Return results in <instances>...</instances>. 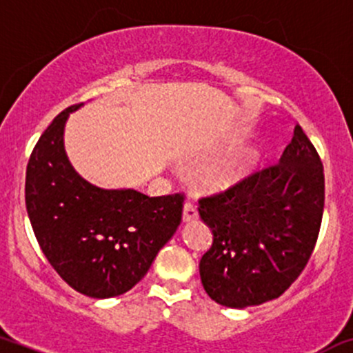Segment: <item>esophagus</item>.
Returning a JSON list of instances; mask_svg holds the SVG:
<instances>
[{"instance_id": "1", "label": "esophagus", "mask_w": 353, "mask_h": 353, "mask_svg": "<svg viewBox=\"0 0 353 353\" xmlns=\"http://www.w3.org/2000/svg\"><path fill=\"white\" fill-rule=\"evenodd\" d=\"M197 209L192 206V204L185 203L184 208H183V221L184 223H192V221L197 219Z\"/></svg>"}]
</instances>
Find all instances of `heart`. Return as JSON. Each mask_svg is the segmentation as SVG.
Segmentation results:
<instances>
[{
  "label": "heart",
  "mask_w": 353,
  "mask_h": 353,
  "mask_svg": "<svg viewBox=\"0 0 353 353\" xmlns=\"http://www.w3.org/2000/svg\"><path fill=\"white\" fill-rule=\"evenodd\" d=\"M258 164V154L250 150V152L238 154L226 161L219 162L214 168H211L204 176V181L209 188L212 189H230L246 179Z\"/></svg>",
  "instance_id": "heart-1"
}]
</instances>
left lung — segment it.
I'll use <instances>...</instances> for the list:
<instances>
[{
  "mask_svg": "<svg viewBox=\"0 0 353 353\" xmlns=\"http://www.w3.org/2000/svg\"><path fill=\"white\" fill-rule=\"evenodd\" d=\"M323 201V165L300 125L276 165L201 199L212 245L199 274L211 300L248 308L283 295L315 248Z\"/></svg>",
  "mask_w": 353,
  "mask_h": 353,
  "instance_id": "left-lung-1",
  "label": "left lung"
}]
</instances>
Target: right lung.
Returning a JSON list of instances; mask_svg holds the SVG:
<instances>
[{"mask_svg": "<svg viewBox=\"0 0 353 353\" xmlns=\"http://www.w3.org/2000/svg\"><path fill=\"white\" fill-rule=\"evenodd\" d=\"M68 107L34 145L25 199L41 251L57 273L90 298L134 288L183 218L181 194L149 197L130 188L103 189L83 179L65 150Z\"/></svg>", "mask_w": 353, "mask_h": 353, "instance_id": "obj_1", "label": "right lung"}]
</instances>
